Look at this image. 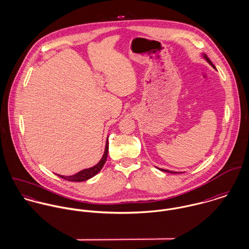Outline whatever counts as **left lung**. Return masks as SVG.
<instances>
[{"instance_id": "left-lung-1", "label": "left lung", "mask_w": 249, "mask_h": 249, "mask_svg": "<svg viewBox=\"0 0 249 249\" xmlns=\"http://www.w3.org/2000/svg\"><path fill=\"white\" fill-rule=\"evenodd\" d=\"M203 57H204V59L213 67V68H214L215 69V67L213 66V63L211 62V60L208 58V56L205 54V53H203ZM158 170H160L161 172H166V173H170V174H180V173H177V172H173V171H169V170H165V169H160V168H157Z\"/></svg>"}]
</instances>
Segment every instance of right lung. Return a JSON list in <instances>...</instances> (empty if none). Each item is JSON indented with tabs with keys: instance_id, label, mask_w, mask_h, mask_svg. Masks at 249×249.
Returning <instances> with one entry per match:
<instances>
[{
	"instance_id": "right-lung-1",
	"label": "right lung",
	"mask_w": 249,
	"mask_h": 249,
	"mask_svg": "<svg viewBox=\"0 0 249 249\" xmlns=\"http://www.w3.org/2000/svg\"><path fill=\"white\" fill-rule=\"evenodd\" d=\"M108 137H107V143H106V149H105V153L102 157V159L100 160V162L88 169H84L72 176H61V175H57L59 178H63L65 180L68 181H74V182H82L85 180H88L90 178L95 177L97 174H99L101 172V170L103 169L104 165L107 162V154H108Z\"/></svg>"
}]
</instances>
